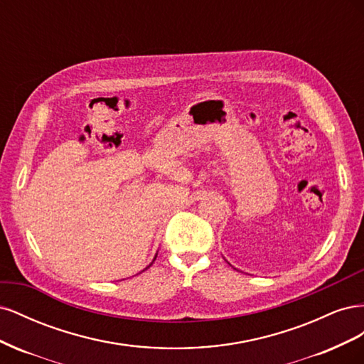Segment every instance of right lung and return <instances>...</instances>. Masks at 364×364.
I'll return each mask as SVG.
<instances>
[{
    "instance_id": "1",
    "label": "right lung",
    "mask_w": 364,
    "mask_h": 364,
    "mask_svg": "<svg viewBox=\"0 0 364 364\" xmlns=\"http://www.w3.org/2000/svg\"><path fill=\"white\" fill-rule=\"evenodd\" d=\"M155 259H156V255H155V258H153V261H155ZM153 261H151V262H150V266H151V264H153ZM150 266H147V267H146V269H144V270H147V269H149V267H150ZM144 270H142V272H144Z\"/></svg>"
}]
</instances>
